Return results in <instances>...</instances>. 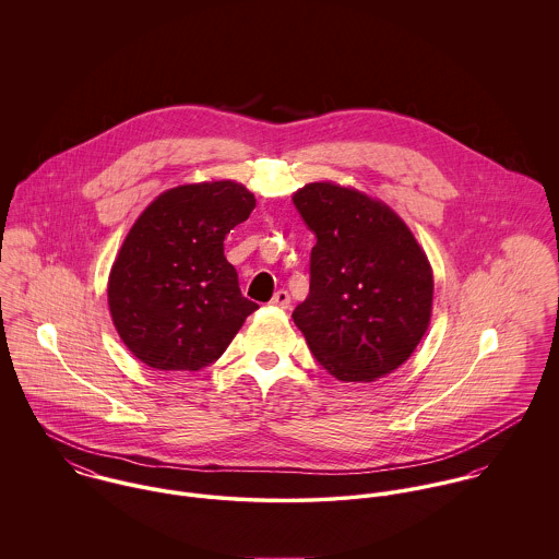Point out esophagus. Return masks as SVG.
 Returning <instances> with one entry per match:
<instances>
[{
	"label": "esophagus",
	"instance_id": "34e87169",
	"mask_svg": "<svg viewBox=\"0 0 559 559\" xmlns=\"http://www.w3.org/2000/svg\"><path fill=\"white\" fill-rule=\"evenodd\" d=\"M271 306H273V308H282V310H288V308H290V295H288V290H277V293L273 295V299H271Z\"/></svg>",
	"mask_w": 559,
	"mask_h": 559
}]
</instances>
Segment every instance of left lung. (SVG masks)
I'll return each mask as SVG.
<instances>
[{"label":"left lung","instance_id":"obj_1","mask_svg":"<svg viewBox=\"0 0 559 559\" xmlns=\"http://www.w3.org/2000/svg\"><path fill=\"white\" fill-rule=\"evenodd\" d=\"M317 245L310 295L293 312L320 366L368 383L402 366L428 329L432 269L406 224L379 200L333 182L293 195Z\"/></svg>","mask_w":559,"mask_h":559}]
</instances>
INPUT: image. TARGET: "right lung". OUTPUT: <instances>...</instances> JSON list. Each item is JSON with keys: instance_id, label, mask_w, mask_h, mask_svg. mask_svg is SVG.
<instances>
[{"instance_id": "obj_1", "label": "right lung", "mask_w": 559, "mask_h": 559, "mask_svg": "<svg viewBox=\"0 0 559 559\" xmlns=\"http://www.w3.org/2000/svg\"><path fill=\"white\" fill-rule=\"evenodd\" d=\"M255 209L239 182L174 187L140 215L109 273L107 299L127 348L155 370L217 361L258 306L240 295L226 235Z\"/></svg>"}]
</instances>
